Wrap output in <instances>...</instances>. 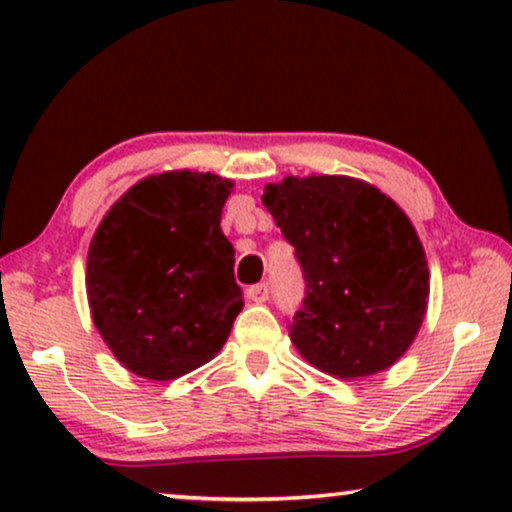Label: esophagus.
<instances>
[{"instance_id":"obj_1","label":"esophagus","mask_w":512,"mask_h":512,"mask_svg":"<svg viewBox=\"0 0 512 512\" xmlns=\"http://www.w3.org/2000/svg\"><path fill=\"white\" fill-rule=\"evenodd\" d=\"M247 296H249V300H251V303H256V305H261V303H265V300H268V298H270V289H268V284H265V282H261V284L251 286V289L247 291Z\"/></svg>"}]
</instances>
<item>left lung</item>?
<instances>
[{"instance_id": "8db88e82", "label": "left lung", "mask_w": 512, "mask_h": 512, "mask_svg": "<svg viewBox=\"0 0 512 512\" xmlns=\"http://www.w3.org/2000/svg\"><path fill=\"white\" fill-rule=\"evenodd\" d=\"M263 205L303 268L291 342L340 380L382 373L408 352L429 305V265L401 207L361 179L268 184Z\"/></svg>"}]
</instances>
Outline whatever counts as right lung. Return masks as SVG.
Here are the masks:
<instances>
[{"instance_id": "add662e5", "label": "right lung", "mask_w": 512, "mask_h": 512, "mask_svg": "<svg viewBox=\"0 0 512 512\" xmlns=\"http://www.w3.org/2000/svg\"><path fill=\"white\" fill-rule=\"evenodd\" d=\"M230 188L212 172L151 174L95 230L86 270L93 324L139 377L174 380L226 345L244 305L221 230Z\"/></svg>"}]
</instances>
